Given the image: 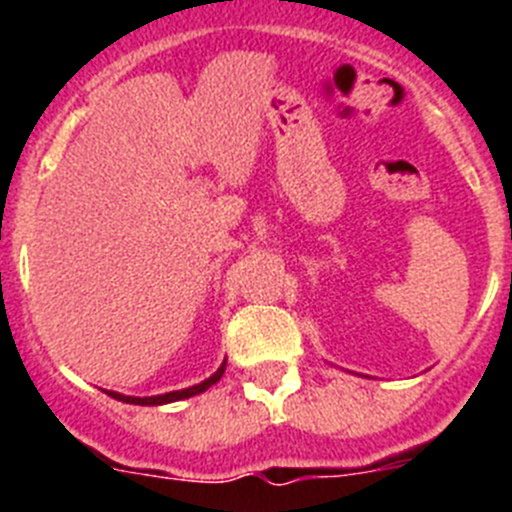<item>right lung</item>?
<instances>
[{
  "label": "right lung",
  "mask_w": 512,
  "mask_h": 512,
  "mask_svg": "<svg viewBox=\"0 0 512 512\" xmlns=\"http://www.w3.org/2000/svg\"><path fill=\"white\" fill-rule=\"evenodd\" d=\"M223 372H225V364L220 366V369H217V372L212 374L210 379H205V382H202V384H194V387H187V390L166 392V395H156V397H128V395H120V392H107V395L115 397V400H120V402H130V405H166V402L187 400V397L200 395V392H205L207 387H212V384H215V382H220Z\"/></svg>",
  "instance_id": "right-lung-1"
}]
</instances>
